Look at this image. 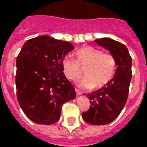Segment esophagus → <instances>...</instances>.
Returning <instances> with one entry per match:
<instances>
[{
    "mask_svg": "<svg viewBox=\"0 0 147 147\" xmlns=\"http://www.w3.org/2000/svg\"><path fill=\"white\" fill-rule=\"evenodd\" d=\"M76 92L77 95H80V94H82V92H81L78 89H77V88H76Z\"/></svg>",
    "mask_w": 147,
    "mask_h": 147,
    "instance_id": "esophagus-1",
    "label": "esophagus"
}]
</instances>
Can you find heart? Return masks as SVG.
<instances>
[{
	"instance_id": "obj_1",
	"label": "heart",
	"mask_w": 147,
	"mask_h": 147,
	"mask_svg": "<svg viewBox=\"0 0 147 147\" xmlns=\"http://www.w3.org/2000/svg\"><path fill=\"white\" fill-rule=\"evenodd\" d=\"M75 59L65 56L62 60V68L68 79L76 81L82 76L84 69L85 76L78 82L81 87L97 88L104 87L111 82L117 69V60L111 53H102L93 47H84L76 51Z\"/></svg>"
}]
</instances>
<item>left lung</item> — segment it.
Wrapping results in <instances>:
<instances>
[{
  "mask_svg": "<svg viewBox=\"0 0 147 147\" xmlns=\"http://www.w3.org/2000/svg\"><path fill=\"white\" fill-rule=\"evenodd\" d=\"M94 41L115 57L117 69L108 84L87 94L91 106L82 115L83 120L90 124L105 125L115 120L125 106L132 78V58L127 47L121 42L111 38Z\"/></svg>",
  "mask_w": 147,
  "mask_h": 147,
  "instance_id": "8db88e82",
  "label": "left lung"
}]
</instances>
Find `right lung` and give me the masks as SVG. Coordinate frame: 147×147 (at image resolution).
I'll return each instance as SVG.
<instances>
[{
	"mask_svg": "<svg viewBox=\"0 0 147 147\" xmlns=\"http://www.w3.org/2000/svg\"><path fill=\"white\" fill-rule=\"evenodd\" d=\"M73 49L70 42L40 36L27 40L17 55V100L34 123H55L62 105L76 97L75 88L62 68V59Z\"/></svg>",
	"mask_w": 147,
	"mask_h": 147,
	"instance_id": "right-lung-1",
	"label": "right lung"
}]
</instances>
